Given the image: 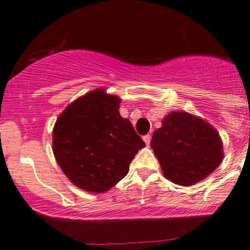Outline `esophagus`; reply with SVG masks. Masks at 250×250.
<instances>
[{"mask_svg": "<svg viewBox=\"0 0 250 250\" xmlns=\"http://www.w3.org/2000/svg\"><path fill=\"white\" fill-rule=\"evenodd\" d=\"M143 140H144V142H145V144L149 145L150 144V140H151V137H150L149 134H146V135H144V137H143Z\"/></svg>", "mask_w": 250, "mask_h": 250, "instance_id": "1", "label": "esophagus"}]
</instances>
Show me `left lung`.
I'll return each instance as SVG.
<instances>
[{
  "mask_svg": "<svg viewBox=\"0 0 250 250\" xmlns=\"http://www.w3.org/2000/svg\"><path fill=\"white\" fill-rule=\"evenodd\" d=\"M151 147L164 176L193 186L215 171L224 159L222 140L214 127L188 112H171L154 132Z\"/></svg>",
  "mask_w": 250,
  "mask_h": 250,
  "instance_id": "1",
  "label": "left lung"
}]
</instances>
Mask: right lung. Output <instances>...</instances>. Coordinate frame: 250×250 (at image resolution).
Masks as SVG:
<instances>
[{
	"label": "right lung",
	"instance_id": "right-lung-1",
	"mask_svg": "<svg viewBox=\"0 0 250 250\" xmlns=\"http://www.w3.org/2000/svg\"><path fill=\"white\" fill-rule=\"evenodd\" d=\"M121 99L96 89L67 106L56 121L52 150L69 181L81 189L105 193L129 169L145 146L132 123L118 112Z\"/></svg>",
	"mask_w": 250,
	"mask_h": 250
}]
</instances>
